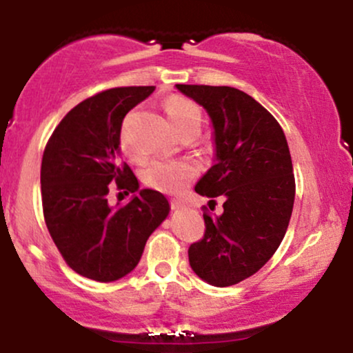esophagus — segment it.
<instances>
[{
  "mask_svg": "<svg viewBox=\"0 0 353 353\" xmlns=\"http://www.w3.org/2000/svg\"><path fill=\"white\" fill-rule=\"evenodd\" d=\"M171 208L174 210H181V209H185V204L182 201H179V199H172L171 201Z\"/></svg>",
  "mask_w": 353,
  "mask_h": 353,
  "instance_id": "esophagus-1",
  "label": "esophagus"
}]
</instances>
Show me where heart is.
I'll list each match as a JSON object with an SVG mask.
<instances>
[{"mask_svg":"<svg viewBox=\"0 0 353 353\" xmlns=\"http://www.w3.org/2000/svg\"><path fill=\"white\" fill-rule=\"evenodd\" d=\"M164 111L177 134H181L182 131H188V129H199L201 109L192 101L172 96V98L165 99ZM121 149L129 159L136 161L139 157L132 148L131 141H129L125 128L121 132ZM197 171H199V168L190 159L154 161L143 171V181L145 185L161 190V192L177 194L197 176Z\"/></svg>","mask_w":353,"mask_h":353,"instance_id":"1","label":"heart"}]
</instances>
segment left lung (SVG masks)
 <instances>
[{"mask_svg":"<svg viewBox=\"0 0 353 353\" xmlns=\"http://www.w3.org/2000/svg\"><path fill=\"white\" fill-rule=\"evenodd\" d=\"M176 88L208 111L214 128L216 163L194 189L212 204L224 197L221 216L204 214V237L190 244L189 264L204 282L229 287L262 269L285 236L295 199L289 145L275 117L244 91Z\"/></svg>","mask_w":353,"mask_h":353,"instance_id":"left-lung-1","label":"left lung"}]
</instances>
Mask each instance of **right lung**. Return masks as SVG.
Returning a JSON list of instances; mask_svg holds the SVG:
<instances>
[{
	"instance_id": "obj_1",
	"label": "right lung",
	"mask_w": 353,
	"mask_h": 353,
	"mask_svg": "<svg viewBox=\"0 0 353 353\" xmlns=\"http://www.w3.org/2000/svg\"><path fill=\"white\" fill-rule=\"evenodd\" d=\"M152 91L154 86L114 88L88 98L63 117L44 149L48 230L66 264L92 281L114 282L134 270L149 236L171 210L161 192L139 190L119 157L124 116ZM109 183L136 192L135 197L112 208Z\"/></svg>"
}]
</instances>
